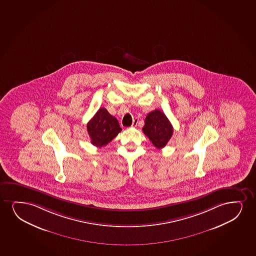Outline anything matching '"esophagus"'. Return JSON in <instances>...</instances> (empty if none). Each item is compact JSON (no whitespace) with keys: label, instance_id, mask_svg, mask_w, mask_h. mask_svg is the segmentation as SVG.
I'll use <instances>...</instances> for the list:
<instances>
[{"label":"esophagus","instance_id":"34e87169","mask_svg":"<svg viewBox=\"0 0 256 256\" xmlns=\"http://www.w3.org/2000/svg\"><path fill=\"white\" fill-rule=\"evenodd\" d=\"M138 123V118H135L134 120H133L132 124V126L136 127V124Z\"/></svg>","mask_w":256,"mask_h":256}]
</instances>
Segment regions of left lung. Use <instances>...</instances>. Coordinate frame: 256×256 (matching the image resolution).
Here are the masks:
<instances>
[{"instance_id":"obj_1","label":"left lung","mask_w":256,"mask_h":256,"mask_svg":"<svg viewBox=\"0 0 256 256\" xmlns=\"http://www.w3.org/2000/svg\"><path fill=\"white\" fill-rule=\"evenodd\" d=\"M142 132L158 149L164 148L172 138L173 127L161 110H154L147 114Z\"/></svg>"}]
</instances>
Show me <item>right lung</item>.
<instances>
[{"label":"right lung","mask_w":256,"mask_h":256,"mask_svg":"<svg viewBox=\"0 0 256 256\" xmlns=\"http://www.w3.org/2000/svg\"><path fill=\"white\" fill-rule=\"evenodd\" d=\"M91 142L96 147H103L110 142L122 130L116 118L106 108H100L86 126Z\"/></svg>","instance_id":"right-lung-1"}]
</instances>
